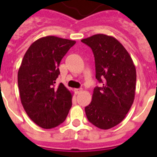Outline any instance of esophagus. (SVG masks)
<instances>
[{
  "instance_id": "1",
  "label": "esophagus",
  "mask_w": 157,
  "mask_h": 157,
  "mask_svg": "<svg viewBox=\"0 0 157 157\" xmlns=\"http://www.w3.org/2000/svg\"><path fill=\"white\" fill-rule=\"evenodd\" d=\"M75 91L76 94H79V93L82 91V89H75Z\"/></svg>"
}]
</instances>
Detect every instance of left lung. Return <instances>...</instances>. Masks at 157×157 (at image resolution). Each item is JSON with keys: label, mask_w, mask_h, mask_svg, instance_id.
Segmentation results:
<instances>
[{"label": "left lung", "mask_w": 157, "mask_h": 157, "mask_svg": "<svg viewBox=\"0 0 157 157\" xmlns=\"http://www.w3.org/2000/svg\"><path fill=\"white\" fill-rule=\"evenodd\" d=\"M81 41L92 49L96 78L102 83L94 88L86 115L95 127L108 130L123 121L134 102L135 66L126 48L112 36L98 34Z\"/></svg>", "instance_id": "1"}]
</instances>
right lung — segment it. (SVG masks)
<instances>
[{
    "mask_svg": "<svg viewBox=\"0 0 157 157\" xmlns=\"http://www.w3.org/2000/svg\"><path fill=\"white\" fill-rule=\"evenodd\" d=\"M75 41L47 36L34 41L25 53L18 71V86L23 109L39 127L61 124L72 105L70 91L56 80L62 58Z\"/></svg>",
    "mask_w": 157,
    "mask_h": 157,
    "instance_id": "obj_1",
    "label": "right lung"
}]
</instances>
